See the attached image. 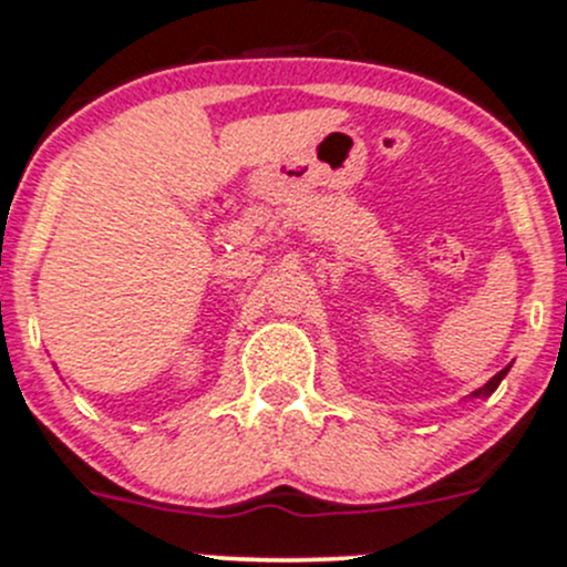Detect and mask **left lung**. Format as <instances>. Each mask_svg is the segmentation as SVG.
<instances>
[{
    "label": "left lung",
    "mask_w": 567,
    "mask_h": 567,
    "mask_svg": "<svg viewBox=\"0 0 567 567\" xmlns=\"http://www.w3.org/2000/svg\"><path fill=\"white\" fill-rule=\"evenodd\" d=\"M507 372H509V367H504L502 372H498V374H493V378L487 380V383L482 385V389H476V391H474V394H472V400H474V396H476V400H485V396H491L493 391L498 389V383H502V380H504V374H507Z\"/></svg>",
    "instance_id": "1"
}]
</instances>
